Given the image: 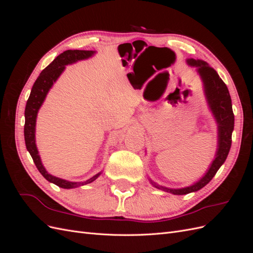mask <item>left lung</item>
I'll return each mask as SVG.
<instances>
[{"mask_svg": "<svg viewBox=\"0 0 253 253\" xmlns=\"http://www.w3.org/2000/svg\"><path fill=\"white\" fill-rule=\"evenodd\" d=\"M187 64L196 68L198 76L203 82V88L207 104L217 125V149L215 156L210 164L208 170L196 182L183 188H167L160 186L149 178L151 185L165 192L174 195H185L196 192L204 188L216 174L219 168L225 163L231 148V137L234 128V115L232 111L231 97L224 81L219 78L218 74L206 61L200 59H187Z\"/></svg>", "mask_w": 253, "mask_h": 253, "instance_id": "8db88e82", "label": "left lung"}]
</instances>
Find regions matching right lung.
Masks as SVG:
<instances>
[{"instance_id": "1", "label": "right lung", "mask_w": 253, "mask_h": 253, "mask_svg": "<svg viewBox=\"0 0 253 253\" xmlns=\"http://www.w3.org/2000/svg\"><path fill=\"white\" fill-rule=\"evenodd\" d=\"M96 53L95 50H65L52 61V62L45 67L40 74L39 77L37 78L36 82L34 83V86L30 91L29 98L26 103L25 108V126H24V138L26 149L29 152L30 156H32L34 163L37 167V169L43 175V177L48 180L49 182L55 183L58 187L63 189H74L78 188L87 183L93 182L96 180L99 176L101 175L102 171L94 175L93 177L85 181H70L60 177H56L51 174H49L45 167L42 164V160L38 151L37 144H36V124H37V117L39 110L46 98L48 91L52 87L53 83H55L58 78L61 76L65 70L66 65H70L73 63L78 62L81 60H86L91 58Z\"/></svg>"}]
</instances>
